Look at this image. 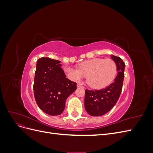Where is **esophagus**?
Here are the masks:
<instances>
[{"label":"esophagus","mask_w":153,"mask_h":153,"mask_svg":"<svg viewBox=\"0 0 153 153\" xmlns=\"http://www.w3.org/2000/svg\"><path fill=\"white\" fill-rule=\"evenodd\" d=\"M76 85H77V87H83V86H82V84H81L80 83H78Z\"/></svg>","instance_id":"1"}]
</instances>
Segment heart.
Segmentation results:
<instances>
[{
	"instance_id": "1",
	"label": "heart",
	"mask_w": 153,
	"mask_h": 153,
	"mask_svg": "<svg viewBox=\"0 0 153 153\" xmlns=\"http://www.w3.org/2000/svg\"><path fill=\"white\" fill-rule=\"evenodd\" d=\"M64 71L73 80L87 76V84L93 89H100L112 83L116 76L117 67L112 59L94 58L80 63L78 68L66 66Z\"/></svg>"
}]
</instances>
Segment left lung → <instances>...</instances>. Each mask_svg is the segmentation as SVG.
Masks as SVG:
<instances>
[{
  "mask_svg": "<svg viewBox=\"0 0 153 153\" xmlns=\"http://www.w3.org/2000/svg\"><path fill=\"white\" fill-rule=\"evenodd\" d=\"M117 64L118 73L114 82L105 89L96 91L85 89L84 105L87 112L92 116H101L112 109L121 95L124 77L125 64L122 59L112 55Z\"/></svg>",
  "mask_w": 153,
  "mask_h": 153,
  "instance_id": "1",
  "label": "left lung"
}]
</instances>
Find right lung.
<instances>
[{
    "mask_svg": "<svg viewBox=\"0 0 153 153\" xmlns=\"http://www.w3.org/2000/svg\"><path fill=\"white\" fill-rule=\"evenodd\" d=\"M61 61L41 57L37 61L34 94L39 108L50 115L61 114L68 97L76 89V83L66 78Z\"/></svg>",
    "mask_w": 153,
    "mask_h": 153,
    "instance_id": "right-lung-1",
    "label": "right lung"
}]
</instances>
